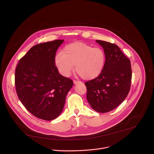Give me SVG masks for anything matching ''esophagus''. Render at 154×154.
<instances>
[{
    "label": "esophagus",
    "mask_w": 154,
    "mask_h": 154,
    "mask_svg": "<svg viewBox=\"0 0 154 154\" xmlns=\"http://www.w3.org/2000/svg\"><path fill=\"white\" fill-rule=\"evenodd\" d=\"M74 84L75 85H77V84H81V82H80V81H77V80H74Z\"/></svg>",
    "instance_id": "34e87169"
}]
</instances>
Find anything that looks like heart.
<instances>
[{
    "label": "heart",
    "mask_w": 154,
    "mask_h": 154,
    "mask_svg": "<svg viewBox=\"0 0 154 154\" xmlns=\"http://www.w3.org/2000/svg\"><path fill=\"white\" fill-rule=\"evenodd\" d=\"M106 60L104 51L84 43L66 46L62 53L55 58V64L61 74L69 76L75 66V71L85 80L97 78L103 69Z\"/></svg>",
    "instance_id": "obj_1"
}]
</instances>
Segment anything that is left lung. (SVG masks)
Instances as JSON below:
<instances>
[{
    "mask_svg": "<svg viewBox=\"0 0 154 154\" xmlns=\"http://www.w3.org/2000/svg\"><path fill=\"white\" fill-rule=\"evenodd\" d=\"M104 49L105 64L101 73L85 83L87 99L99 112L116 108L128 96L131 88L132 69L130 60L114 43L97 40Z\"/></svg>",
    "mask_w": 154,
    "mask_h": 154,
    "instance_id": "8db88e82",
    "label": "left lung"
}]
</instances>
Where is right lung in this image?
Returning a JSON list of instances; mask_svg holds the SVG:
<instances>
[{
    "mask_svg": "<svg viewBox=\"0 0 154 154\" xmlns=\"http://www.w3.org/2000/svg\"><path fill=\"white\" fill-rule=\"evenodd\" d=\"M63 39L36 45L20 59L15 69V85L19 100L35 117L51 121L62 112L73 81L60 75L56 53Z\"/></svg>",
    "mask_w": 154,
    "mask_h": 154,
    "instance_id": "obj_1",
    "label": "right lung"
}]
</instances>
